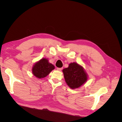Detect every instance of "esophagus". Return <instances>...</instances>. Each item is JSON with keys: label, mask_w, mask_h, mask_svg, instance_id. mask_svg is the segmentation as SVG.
Segmentation results:
<instances>
[{"label": "esophagus", "mask_w": 122, "mask_h": 122, "mask_svg": "<svg viewBox=\"0 0 122 122\" xmlns=\"http://www.w3.org/2000/svg\"><path fill=\"white\" fill-rule=\"evenodd\" d=\"M62 69V68H57V70H58V71H61Z\"/></svg>", "instance_id": "34e87169"}]
</instances>
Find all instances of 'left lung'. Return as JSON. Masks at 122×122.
Masks as SVG:
<instances>
[{"label":"left lung","instance_id":"left-lung-1","mask_svg":"<svg viewBox=\"0 0 122 122\" xmlns=\"http://www.w3.org/2000/svg\"><path fill=\"white\" fill-rule=\"evenodd\" d=\"M62 71L66 83L72 90L80 87L88 79L83 67L76 62L69 64L68 67L64 69Z\"/></svg>","mask_w":122,"mask_h":122}]
</instances>
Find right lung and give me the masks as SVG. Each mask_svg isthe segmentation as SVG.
Returning <instances> with one entry per match:
<instances>
[{
	"instance_id": "right-lung-1",
	"label": "right lung",
	"mask_w": 122,
	"mask_h": 122,
	"mask_svg": "<svg viewBox=\"0 0 122 122\" xmlns=\"http://www.w3.org/2000/svg\"><path fill=\"white\" fill-rule=\"evenodd\" d=\"M54 69V65L50 63L48 59L43 57L33 65L31 71L32 74L36 78L42 79L49 75Z\"/></svg>"
}]
</instances>
